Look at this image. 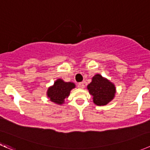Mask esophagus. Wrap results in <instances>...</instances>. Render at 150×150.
Instances as JSON below:
<instances>
[{
	"label": "esophagus",
	"instance_id": "1",
	"mask_svg": "<svg viewBox=\"0 0 150 150\" xmlns=\"http://www.w3.org/2000/svg\"><path fill=\"white\" fill-rule=\"evenodd\" d=\"M78 87L79 88H84V87H85L84 83H83V82L79 83L78 85Z\"/></svg>",
	"mask_w": 150,
	"mask_h": 150
}]
</instances>
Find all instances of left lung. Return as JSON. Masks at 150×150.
Here are the masks:
<instances>
[{
  "label": "left lung",
  "mask_w": 150,
  "mask_h": 150,
  "mask_svg": "<svg viewBox=\"0 0 150 150\" xmlns=\"http://www.w3.org/2000/svg\"><path fill=\"white\" fill-rule=\"evenodd\" d=\"M87 88L90 94L93 96V102L96 105H106L114 98L115 93L114 85L100 75H95Z\"/></svg>",
  "instance_id": "left-lung-1"
}]
</instances>
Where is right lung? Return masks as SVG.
Instances as JSON below:
<instances>
[{
	"label": "right lung",
	"mask_w": 150,
	"mask_h": 150,
	"mask_svg": "<svg viewBox=\"0 0 150 150\" xmlns=\"http://www.w3.org/2000/svg\"><path fill=\"white\" fill-rule=\"evenodd\" d=\"M74 88L75 84L73 83L64 82L62 80L58 79L54 83V86L48 88L47 95L51 102L62 104L69 96V92Z\"/></svg>",
	"instance_id": "add662e5"
}]
</instances>
